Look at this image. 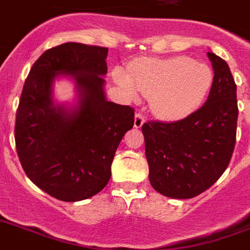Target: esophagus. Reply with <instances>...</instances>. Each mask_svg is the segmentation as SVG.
Instances as JSON below:
<instances>
[{
	"instance_id": "esophagus-1",
	"label": "esophagus",
	"mask_w": 250,
	"mask_h": 250,
	"mask_svg": "<svg viewBox=\"0 0 250 250\" xmlns=\"http://www.w3.org/2000/svg\"><path fill=\"white\" fill-rule=\"evenodd\" d=\"M143 123H145V117H143V114L138 112V113H136V116H134V127L141 128L142 125H143Z\"/></svg>"
}]
</instances>
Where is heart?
<instances>
[{
  "mask_svg": "<svg viewBox=\"0 0 250 250\" xmlns=\"http://www.w3.org/2000/svg\"><path fill=\"white\" fill-rule=\"evenodd\" d=\"M116 82L129 96L149 98L150 109L164 121H181L201 108L213 87L212 68L187 56L139 58L129 71L117 68Z\"/></svg>",
  "mask_w": 250,
  "mask_h": 250,
  "instance_id": "1",
  "label": "heart"
}]
</instances>
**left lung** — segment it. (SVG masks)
<instances>
[{"instance_id": "8db88e82", "label": "left lung", "mask_w": 250, "mask_h": 250, "mask_svg": "<svg viewBox=\"0 0 250 250\" xmlns=\"http://www.w3.org/2000/svg\"><path fill=\"white\" fill-rule=\"evenodd\" d=\"M214 81L207 102L177 122L142 125L149 182L161 194L188 199L212 187L224 173L237 136V86L229 66L208 52Z\"/></svg>"}]
</instances>
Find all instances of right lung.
<instances>
[{"label": "right lung", "mask_w": 250, "mask_h": 250, "mask_svg": "<svg viewBox=\"0 0 250 250\" xmlns=\"http://www.w3.org/2000/svg\"><path fill=\"white\" fill-rule=\"evenodd\" d=\"M108 48L67 42L38 58L24 81L16 114L17 154L27 177L63 202L91 198L111 178L117 147L134 123V109L104 93ZM75 82L78 104L53 100L56 78Z\"/></svg>", "instance_id": "add662e5"}]
</instances>
